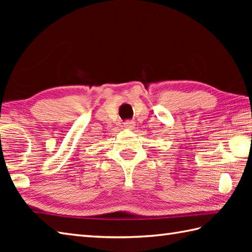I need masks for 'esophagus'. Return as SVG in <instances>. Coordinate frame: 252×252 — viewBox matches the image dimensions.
<instances>
[{"mask_svg":"<svg viewBox=\"0 0 252 252\" xmlns=\"http://www.w3.org/2000/svg\"><path fill=\"white\" fill-rule=\"evenodd\" d=\"M123 126L126 127V129H130L132 130L133 127L135 126V122L134 121H126L125 125H123Z\"/></svg>","mask_w":252,"mask_h":252,"instance_id":"1","label":"esophagus"}]
</instances>
